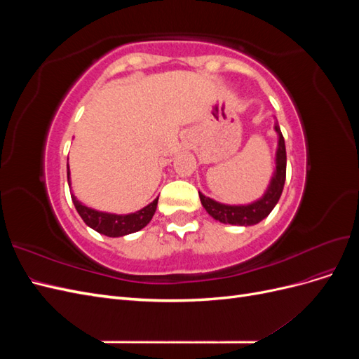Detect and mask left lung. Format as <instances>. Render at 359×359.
<instances>
[{"label": "left lung", "instance_id": "1", "mask_svg": "<svg viewBox=\"0 0 359 359\" xmlns=\"http://www.w3.org/2000/svg\"><path fill=\"white\" fill-rule=\"evenodd\" d=\"M276 132L278 133L277 169L273 180H271L266 193L264 194V198L250 205L233 206V205L219 203L210 198L203 196L202 193H199L203 208L212 217V219L219 220L222 223H229L236 226H252L262 222L265 217H268V214L274 210V206L277 205L281 196V191H283L285 181H286V147H285V137L281 135L278 123H276Z\"/></svg>", "mask_w": 359, "mask_h": 359}]
</instances>
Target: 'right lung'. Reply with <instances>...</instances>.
I'll return each mask as SVG.
<instances>
[{
	"label": "right lung",
	"mask_w": 359,
	"mask_h": 359,
	"mask_svg": "<svg viewBox=\"0 0 359 359\" xmlns=\"http://www.w3.org/2000/svg\"><path fill=\"white\" fill-rule=\"evenodd\" d=\"M67 177H70V170H67ZM69 186H70V181H69ZM72 201L74 203L76 211L79 212L85 224H88L91 229L97 231L102 235L115 238V236H123V235L137 232L142 229V227H145L151 222V219H153V215L157 208L158 198L154 202L147 205L145 208H142L140 211L133 212V214H127V215L107 214V212L91 210V208H88V206L82 205L78 199L73 196V194H72Z\"/></svg>",
	"instance_id": "obj_1"
}]
</instances>
